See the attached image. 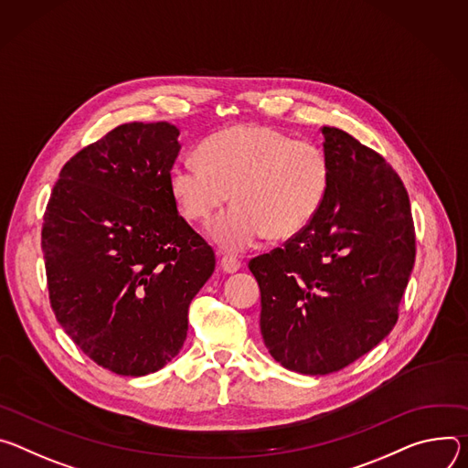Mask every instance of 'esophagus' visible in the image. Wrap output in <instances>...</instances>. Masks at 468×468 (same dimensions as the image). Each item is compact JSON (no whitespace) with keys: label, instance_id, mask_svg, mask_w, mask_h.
I'll return each instance as SVG.
<instances>
[{"label":"esophagus","instance_id":"obj_1","mask_svg":"<svg viewBox=\"0 0 468 468\" xmlns=\"http://www.w3.org/2000/svg\"><path fill=\"white\" fill-rule=\"evenodd\" d=\"M219 266H221V270H223L225 273H236V271H239L241 262L238 261V258H234V256L223 254L221 261H219Z\"/></svg>","mask_w":468,"mask_h":468}]
</instances>
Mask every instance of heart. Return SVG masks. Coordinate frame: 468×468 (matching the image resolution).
Listing matches in <instances>:
<instances>
[{"label":"heart","mask_w":468,"mask_h":468,"mask_svg":"<svg viewBox=\"0 0 468 468\" xmlns=\"http://www.w3.org/2000/svg\"><path fill=\"white\" fill-rule=\"evenodd\" d=\"M200 160L184 155L169 171V189L186 219L207 223L229 200L234 204L210 227L229 252L304 230L322 210L331 186L325 152L270 126H236L207 137Z\"/></svg>","instance_id":"obj_1"}]
</instances>
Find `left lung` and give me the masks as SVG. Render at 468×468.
Here are the masks:
<instances>
[{
  "label": "left lung",
  "mask_w": 468,
  "mask_h": 468,
  "mask_svg": "<svg viewBox=\"0 0 468 468\" xmlns=\"http://www.w3.org/2000/svg\"><path fill=\"white\" fill-rule=\"evenodd\" d=\"M331 186L318 216L256 256L261 331L292 372L325 376L372 351L396 325L414 266L409 195L376 150L324 126Z\"/></svg>",
  "instance_id": "8db88e82"
}]
</instances>
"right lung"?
<instances>
[{"mask_svg": "<svg viewBox=\"0 0 468 468\" xmlns=\"http://www.w3.org/2000/svg\"><path fill=\"white\" fill-rule=\"evenodd\" d=\"M169 122L121 124L65 164L44 212L49 303L65 333L119 376L162 370L187 336L214 249L178 214Z\"/></svg>", "mask_w": 468, "mask_h": 468, "instance_id": "obj_1", "label": "right lung"}]
</instances>
